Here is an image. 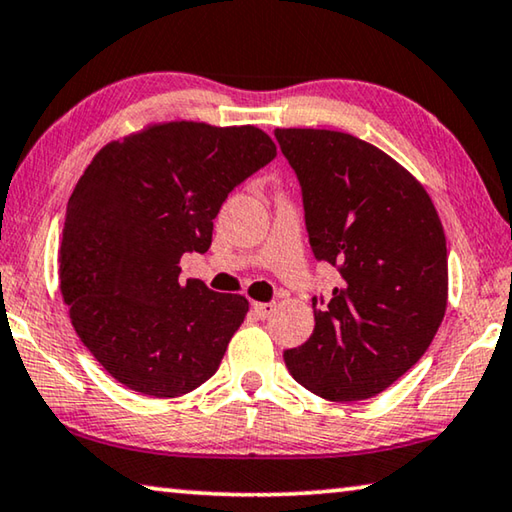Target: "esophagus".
<instances>
[{
  "label": "esophagus",
  "instance_id": "34e87169",
  "mask_svg": "<svg viewBox=\"0 0 512 512\" xmlns=\"http://www.w3.org/2000/svg\"><path fill=\"white\" fill-rule=\"evenodd\" d=\"M251 309H254L256 318L265 320V318L272 316L274 309H277V304H272V302H254V304H251Z\"/></svg>",
  "mask_w": 512,
  "mask_h": 512
}]
</instances>
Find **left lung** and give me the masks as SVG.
I'll list each match as a JSON object with an SVG mask.
<instances>
[{"instance_id": "left-lung-1", "label": "left lung", "mask_w": 512, "mask_h": 512, "mask_svg": "<svg viewBox=\"0 0 512 512\" xmlns=\"http://www.w3.org/2000/svg\"><path fill=\"white\" fill-rule=\"evenodd\" d=\"M274 137L300 180L313 256L341 274L329 300L313 297L309 341L283 359L320 398L377 396L423 357L444 320L442 222L419 180L368 141L311 128Z\"/></svg>"}]
</instances>
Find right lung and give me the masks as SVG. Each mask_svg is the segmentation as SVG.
<instances>
[{"mask_svg": "<svg viewBox=\"0 0 512 512\" xmlns=\"http://www.w3.org/2000/svg\"><path fill=\"white\" fill-rule=\"evenodd\" d=\"M277 157L254 125H148L100 148L68 199L61 295L77 336L132 391L176 398L222 364L249 302L180 283V256L208 251L235 187Z\"/></svg>", "mask_w": 512, "mask_h": 512, "instance_id": "1", "label": "right lung"}]
</instances>
